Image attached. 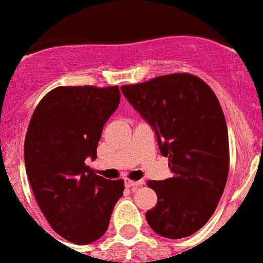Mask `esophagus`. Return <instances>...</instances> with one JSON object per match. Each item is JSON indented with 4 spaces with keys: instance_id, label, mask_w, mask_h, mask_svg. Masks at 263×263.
Masks as SVG:
<instances>
[{
    "instance_id": "esophagus-1",
    "label": "esophagus",
    "mask_w": 263,
    "mask_h": 263,
    "mask_svg": "<svg viewBox=\"0 0 263 263\" xmlns=\"http://www.w3.org/2000/svg\"><path fill=\"white\" fill-rule=\"evenodd\" d=\"M144 184L143 180H138V181H134V180H125V185L128 188H136V187H142Z\"/></svg>"
}]
</instances>
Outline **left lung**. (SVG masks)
Returning <instances> with one entry per match:
<instances>
[{"instance_id": "obj_1", "label": "left lung", "mask_w": 263, "mask_h": 263, "mask_svg": "<svg viewBox=\"0 0 263 263\" xmlns=\"http://www.w3.org/2000/svg\"><path fill=\"white\" fill-rule=\"evenodd\" d=\"M121 91L156 132L173 173L148 181L158 200L146 220L160 236H191L213 216L228 179V128L220 102L203 80L190 73L160 76Z\"/></svg>"}]
</instances>
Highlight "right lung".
Here are the masks:
<instances>
[{"mask_svg":"<svg viewBox=\"0 0 263 263\" xmlns=\"http://www.w3.org/2000/svg\"><path fill=\"white\" fill-rule=\"evenodd\" d=\"M119 103L117 86L57 87L38 103L27 129L24 162L35 199L53 231L75 245L103 236L123 196V180L103 179L84 162L97 158Z\"/></svg>","mask_w":263,"mask_h":263,"instance_id":"obj_1","label":"right lung"}]
</instances>
